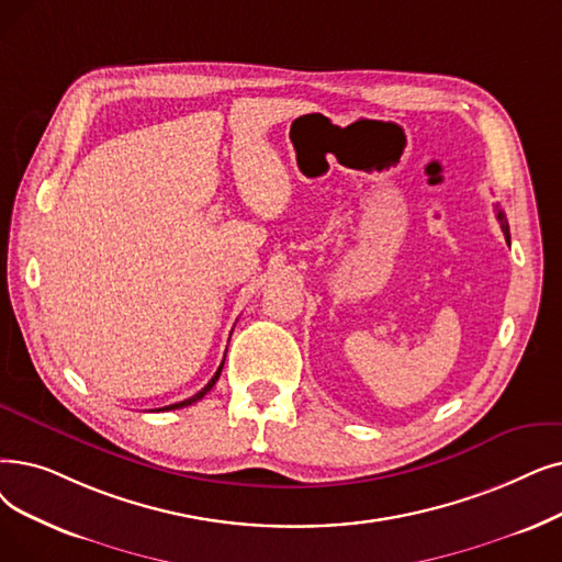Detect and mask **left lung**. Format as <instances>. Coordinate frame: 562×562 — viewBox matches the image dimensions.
<instances>
[{"instance_id": "1", "label": "left lung", "mask_w": 562, "mask_h": 562, "mask_svg": "<svg viewBox=\"0 0 562 562\" xmlns=\"http://www.w3.org/2000/svg\"><path fill=\"white\" fill-rule=\"evenodd\" d=\"M496 217H498V223H501V229H503V234H505V238H509V227H507V221H505V213L498 209V213H496Z\"/></svg>"}]
</instances>
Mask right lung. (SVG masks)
<instances>
[{"instance_id":"obj_1","label":"right lung","mask_w":562,"mask_h":562,"mask_svg":"<svg viewBox=\"0 0 562 562\" xmlns=\"http://www.w3.org/2000/svg\"><path fill=\"white\" fill-rule=\"evenodd\" d=\"M223 364H225V360L221 362V368H217V372L213 374V379L200 390V393L198 395H192V397H188V400H183V402H179V404H169V406H162V408H158V411H175V408H183V406H190V404H194V402H200L206 393H209V390L215 385V381L217 379H221V372H223Z\"/></svg>"}]
</instances>
